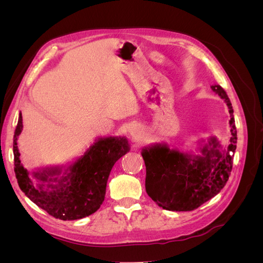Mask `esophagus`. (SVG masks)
<instances>
[{
	"mask_svg": "<svg viewBox=\"0 0 263 263\" xmlns=\"http://www.w3.org/2000/svg\"><path fill=\"white\" fill-rule=\"evenodd\" d=\"M129 134L132 137L138 138L140 136V127H138L137 125H133L129 128Z\"/></svg>",
	"mask_w": 263,
	"mask_h": 263,
	"instance_id": "obj_1",
	"label": "esophagus"
}]
</instances>
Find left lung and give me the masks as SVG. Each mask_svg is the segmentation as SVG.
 <instances>
[{
  "label": "left lung",
  "mask_w": 263,
  "mask_h": 263,
  "mask_svg": "<svg viewBox=\"0 0 263 263\" xmlns=\"http://www.w3.org/2000/svg\"><path fill=\"white\" fill-rule=\"evenodd\" d=\"M211 87L229 109L232 137L226 149H222L216 137H211L208 144L202 145V140L198 145L201 155L183 153L165 142L141 150L146 164L147 194L164 210L187 212L197 209L220 192L232 172L237 144L234 109L220 85Z\"/></svg>",
  "instance_id": "obj_1"
}]
</instances>
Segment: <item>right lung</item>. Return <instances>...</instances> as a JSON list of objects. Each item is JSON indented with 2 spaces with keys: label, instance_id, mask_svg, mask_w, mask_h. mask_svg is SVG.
<instances>
[{
  "label": "right lung",
  "instance_id": "right-lung-1",
  "mask_svg": "<svg viewBox=\"0 0 263 263\" xmlns=\"http://www.w3.org/2000/svg\"><path fill=\"white\" fill-rule=\"evenodd\" d=\"M23 130L20 113L14 134V171L20 189L51 216L76 220L97 212L104 201L110 170L130 146L124 136L100 137L85 153L67 165L47 166L31 173L23 166L17 139ZM37 183L34 184L33 180Z\"/></svg>",
  "mask_w": 263,
  "mask_h": 263
}]
</instances>
